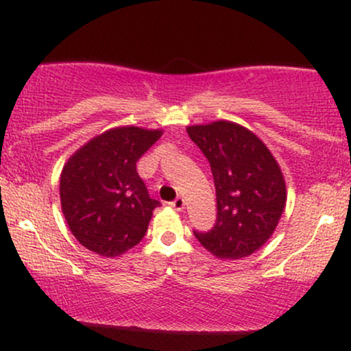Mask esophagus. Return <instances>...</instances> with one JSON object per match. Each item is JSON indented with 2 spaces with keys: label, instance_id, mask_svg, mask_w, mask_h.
I'll use <instances>...</instances> for the list:
<instances>
[{
  "label": "esophagus",
  "instance_id": "34e87169",
  "mask_svg": "<svg viewBox=\"0 0 351 351\" xmlns=\"http://www.w3.org/2000/svg\"><path fill=\"white\" fill-rule=\"evenodd\" d=\"M171 208L173 209H176V211H183V208H184V199L181 198V196H178V198H176L175 201H171Z\"/></svg>",
  "mask_w": 351,
  "mask_h": 351
}]
</instances>
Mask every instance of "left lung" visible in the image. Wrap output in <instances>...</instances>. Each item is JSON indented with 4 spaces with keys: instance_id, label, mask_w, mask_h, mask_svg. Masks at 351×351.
I'll return each mask as SVG.
<instances>
[{
    "instance_id": "8db88e82",
    "label": "left lung",
    "mask_w": 351,
    "mask_h": 351,
    "mask_svg": "<svg viewBox=\"0 0 351 351\" xmlns=\"http://www.w3.org/2000/svg\"><path fill=\"white\" fill-rule=\"evenodd\" d=\"M188 135L211 167L216 223L193 231L219 259L251 256L272 236L285 208V183L272 153L252 132L219 120L188 127Z\"/></svg>"
}]
</instances>
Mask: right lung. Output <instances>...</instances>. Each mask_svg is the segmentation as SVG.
<instances>
[{
    "label": "right lung",
    "instance_id": "1",
    "mask_svg": "<svg viewBox=\"0 0 351 351\" xmlns=\"http://www.w3.org/2000/svg\"><path fill=\"white\" fill-rule=\"evenodd\" d=\"M160 130L122 127L84 145L64 165L60 204L69 229L84 247L115 257L143 239L153 209L136 162L156 140Z\"/></svg>",
    "mask_w": 351,
    "mask_h": 351
}]
</instances>
